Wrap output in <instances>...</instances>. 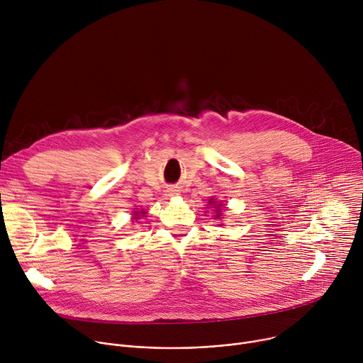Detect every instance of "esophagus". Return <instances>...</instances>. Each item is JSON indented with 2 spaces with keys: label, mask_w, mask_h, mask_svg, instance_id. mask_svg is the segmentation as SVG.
Returning a JSON list of instances; mask_svg holds the SVG:
<instances>
[{
  "label": "esophagus",
  "mask_w": 363,
  "mask_h": 363,
  "mask_svg": "<svg viewBox=\"0 0 363 363\" xmlns=\"http://www.w3.org/2000/svg\"><path fill=\"white\" fill-rule=\"evenodd\" d=\"M168 195H169V196H175V195H178V191L169 188V189H168Z\"/></svg>",
  "instance_id": "34e87169"
}]
</instances>
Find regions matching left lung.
<instances>
[{
    "mask_svg": "<svg viewBox=\"0 0 363 363\" xmlns=\"http://www.w3.org/2000/svg\"><path fill=\"white\" fill-rule=\"evenodd\" d=\"M208 202H210V203H214V205H216V202H214V198H211V199H210V201H208ZM220 206H221V203H218V205H217V206H216V208H217V210H216V211H217V213H218V214H217V216H216V218H221V214H223V213H221V210H220Z\"/></svg>",
    "mask_w": 363,
    "mask_h": 363,
    "instance_id": "obj_1",
    "label": "left lung"
}]
</instances>
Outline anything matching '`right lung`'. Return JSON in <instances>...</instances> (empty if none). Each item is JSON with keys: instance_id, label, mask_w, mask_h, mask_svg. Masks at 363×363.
<instances>
[{"instance_id": "1", "label": "right lung", "mask_w": 363, "mask_h": 363, "mask_svg": "<svg viewBox=\"0 0 363 363\" xmlns=\"http://www.w3.org/2000/svg\"><path fill=\"white\" fill-rule=\"evenodd\" d=\"M139 214H142V216H143V214H146V213H145V211H140V213H139V211H135V216H136L135 218H136V220L139 218Z\"/></svg>"}]
</instances>
